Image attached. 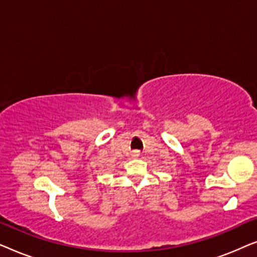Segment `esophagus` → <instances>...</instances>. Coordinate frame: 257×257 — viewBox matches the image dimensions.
<instances>
[{"label": "esophagus", "mask_w": 257, "mask_h": 257, "mask_svg": "<svg viewBox=\"0 0 257 257\" xmlns=\"http://www.w3.org/2000/svg\"><path fill=\"white\" fill-rule=\"evenodd\" d=\"M132 157H133V158L139 157V153H138V152H133V153H132Z\"/></svg>", "instance_id": "esophagus-1"}]
</instances>
